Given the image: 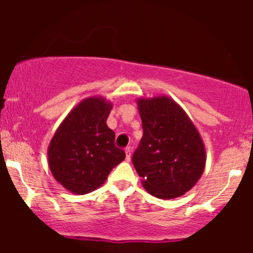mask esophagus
<instances>
[{"mask_svg": "<svg viewBox=\"0 0 253 253\" xmlns=\"http://www.w3.org/2000/svg\"><path fill=\"white\" fill-rule=\"evenodd\" d=\"M125 153H126V160L127 162H129L131 160V154H132V149L129 147H127L126 149H125Z\"/></svg>", "mask_w": 253, "mask_h": 253, "instance_id": "obj_1", "label": "esophagus"}]
</instances>
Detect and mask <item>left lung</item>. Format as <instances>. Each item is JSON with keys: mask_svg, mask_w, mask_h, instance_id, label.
Listing matches in <instances>:
<instances>
[{"mask_svg": "<svg viewBox=\"0 0 253 253\" xmlns=\"http://www.w3.org/2000/svg\"><path fill=\"white\" fill-rule=\"evenodd\" d=\"M143 137L132 162L147 192L172 200L190 191L206 168V148L185 110L168 95L137 99Z\"/></svg>", "mask_w": 253, "mask_h": 253, "instance_id": "obj_1", "label": "left lung"}]
</instances>
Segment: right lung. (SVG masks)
Here are the masks:
<instances>
[{"mask_svg": "<svg viewBox=\"0 0 253 253\" xmlns=\"http://www.w3.org/2000/svg\"><path fill=\"white\" fill-rule=\"evenodd\" d=\"M112 103L103 96L83 99L63 119L47 148L55 180L75 195L100 187L126 158L115 145V132L106 125Z\"/></svg>", "mask_w": 253, "mask_h": 253, "instance_id": "right-lung-1", "label": "right lung"}]
</instances>
